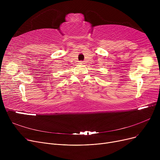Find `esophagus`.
Segmentation results:
<instances>
[{
    "label": "esophagus",
    "instance_id": "esophagus-1",
    "mask_svg": "<svg viewBox=\"0 0 160 160\" xmlns=\"http://www.w3.org/2000/svg\"><path fill=\"white\" fill-rule=\"evenodd\" d=\"M79 62H80V64H83V61H80Z\"/></svg>",
    "mask_w": 160,
    "mask_h": 160
}]
</instances>
